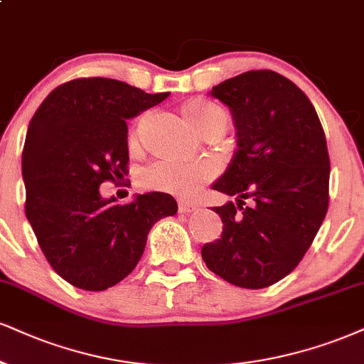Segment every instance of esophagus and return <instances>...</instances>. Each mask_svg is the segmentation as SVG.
I'll list each match as a JSON object with an SVG mask.
<instances>
[{
  "label": "esophagus",
  "instance_id": "1",
  "mask_svg": "<svg viewBox=\"0 0 364 364\" xmlns=\"http://www.w3.org/2000/svg\"><path fill=\"white\" fill-rule=\"evenodd\" d=\"M197 205L189 200H178V213L181 214H189L192 210H196Z\"/></svg>",
  "mask_w": 364,
  "mask_h": 364
}]
</instances>
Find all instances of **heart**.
<instances>
[{"instance_id":"b5f03b06","label":"heart","mask_w":364,"mask_h":364,"mask_svg":"<svg viewBox=\"0 0 364 364\" xmlns=\"http://www.w3.org/2000/svg\"><path fill=\"white\" fill-rule=\"evenodd\" d=\"M183 114L197 132L216 124H226L228 116L221 107L208 101H191L183 106ZM216 173V165L209 160H160L141 172L143 186L178 197L194 196L200 186Z\"/></svg>"}]
</instances>
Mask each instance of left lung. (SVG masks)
Segmentation results:
<instances>
[{"instance_id":"obj_1","label":"left lung","mask_w":364,"mask_h":364,"mask_svg":"<svg viewBox=\"0 0 364 364\" xmlns=\"http://www.w3.org/2000/svg\"><path fill=\"white\" fill-rule=\"evenodd\" d=\"M209 94L230 107L237 150L213 183L235 203L213 208L223 235L200 253L230 284L264 289L297 267L326 218V134L306 94L273 70L240 74Z\"/></svg>"}]
</instances>
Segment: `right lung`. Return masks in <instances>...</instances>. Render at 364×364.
I'll use <instances>...</instances> for the list:
<instances>
[{
  "instance_id": "add662e5",
  "label": "right lung",
  "mask_w": 364,
  "mask_h": 364,
  "mask_svg": "<svg viewBox=\"0 0 364 364\" xmlns=\"http://www.w3.org/2000/svg\"><path fill=\"white\" fill-rule=\"evenodd\" d=\"M116 79H75L45 97L26 132L21 173L25 214L40 248L64 280L106 290L133 272L146 236L177 203L165 192L121 205L100 186L127 173V121L167 100Z\"/></svg>"
}]
</instances>
